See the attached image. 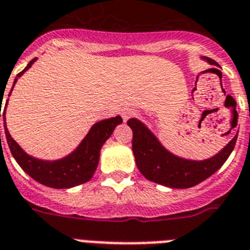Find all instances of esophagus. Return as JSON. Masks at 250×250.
<instances>
[{"instance_id":"34e87169","label":"esophagus","mask_w":250,"mask_h":250,"mask_svg":"<svg viewBox=\"0 0 250 250\" xmlns=\"http://www.w3.org/2000/svg\"><path fill=\"white\" fill-rule=\"evenodd\" d=\"M134 115V110H131V108H125V110H123V112H121V116H123L124 121H127L130 119V117L133 116Z\"/></svg>"}]
</instances>
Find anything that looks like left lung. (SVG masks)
Wrapping results in <instances>:
<instances>
[{"label": "left lung", "instance_id": "1", "mask_svg": "<svg viewBox=\"0 0 250 250\" xmlns=\"http://www.w3.org/2000/svg\"><path fill=\"white\" fill-rule=\"evenodd\" d=\"M202 59L211 65H217L212 59L206 57ZM127 125L133 130V153L140 173L146 180L170 188H189L212 176L227 162L238 138L236 134L214 157L192 161L170 153L146 124L135 117L127 120Z\"/></svg>", "mask_w": 250, "mask_h": 250}]
</instances>
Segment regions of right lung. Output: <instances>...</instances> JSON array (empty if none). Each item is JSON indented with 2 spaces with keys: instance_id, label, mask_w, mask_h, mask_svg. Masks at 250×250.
I'll list each match as a JSON object with an SVG mask.
<instances>
[{
  "instance_id": "add662e5",
  "label": "right lung",
  "mask_w": 250,
  "mask_h": 250,
  "mask_svg": "<svg viewBox=\"0 0 250 250\" xmlns=\"http://www.w3.org/2000/svg\"><path fill=\"white\" fill-rule=\"evenodd\" d=\"M36 59L38 58H34L25 67V69L16 76L12 88H14L15 83L18 82V78H20L35 63ZM10 95H11V92H10ZM1 100H3L2 96ZM7 102L8 99L5 104L3 112H1L0 110V117H3L6 139H7L8 148L11 150V154L14 155L15 161L18 162V164L22 168L23 172H26L36 182L42 183L46 187H52V188H70V187L88 182L92 178L96 168L99 166L100 151H101L102 146L110 138L111 134L114 133L115 127L123 123L121 116L117 115L116 117L104 119V120L93 124L92 127L87 133V135L80 143V146H77L72 153L61 158V159L44 161V159H39V158L27 154L26 151L23 150L18 143L12 139V136L10 135L7 127H6L5 115Z\"/></svg>"
}]
</instances>
